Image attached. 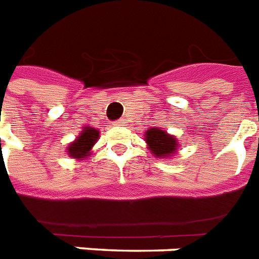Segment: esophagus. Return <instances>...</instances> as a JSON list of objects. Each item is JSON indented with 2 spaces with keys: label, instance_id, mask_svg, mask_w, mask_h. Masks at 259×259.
<instances>
[{
  "label": "esophagus",
  "instance_id": "34e87169",
  "mask_svg": "<svg viewBox=\"0 0 259 259\" xmlns=\"http://www.w3.org/2000/svg\"><path fill=\"white\" fill-rule=\"evenodd\" d=\"M114 123H115L116 126H125L126 125L125 119H118V121H115Z\"/></svg>",
  "mask_w": 259,
  "mask_h": 259
}]
</instances>
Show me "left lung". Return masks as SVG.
Segmentation results:
<instances>
[{
	"label": "left lung",
	"instance_id": "left-lung-1",
	"mask_svg": "<svg viewBox=\"0 0 259 259\" xmlns=\"http://www.w3.org/2000/svg\"><path fill=\"white\" fill-rule=\"evenodd\" d=\"M145 140L149 145V149L157 157L172 155L177 151V140L172 136H169L160 129H149L147 130Z\"/></svg>",
	"mask_w": 259,
	"mask_h": 259
}]
</instances>
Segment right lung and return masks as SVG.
<instances>
[{
	"label": "right lung",
	"instance_id": "1",
	"mask_svg": "<svg viewBox=\"0 0 259 259\" xmlns=\"http://www.w3.org/2000/svg\"><path fill=\"white\" fill-rule=\"evenodd\" d=\"M98 130L94 127H85L82 130L81 136L77 137L76 141L70 144V147L68 148L69 156H72L73 159H82V157L88 156L91 148L98 141Z\"/></svg>",
	"mask_w": 259,
	"mask_h": 259
}]
</instances>
